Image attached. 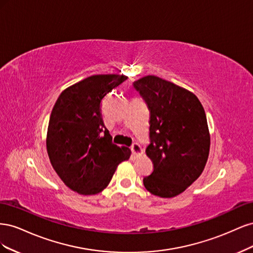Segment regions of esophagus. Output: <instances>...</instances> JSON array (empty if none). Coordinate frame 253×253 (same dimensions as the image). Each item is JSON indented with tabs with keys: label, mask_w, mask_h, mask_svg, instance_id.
<instances>
[{
	"label": "esophagus",
	"mask_w": 253,
	"mask_h": 253,
	"mask_svg": "<svg viewBox=\"0 0 253 253\" xmlns=\"http://www.w3.org/2000/svg\"><path fill=\"white\" fill-rule=\"evenodd\" d=\"M131 150H132V153L133 154L135 155V156H140V155H142V153H143V151H142V149H141V147L140 145L138 144V143H133V145L131 147Z\"/></svg>",
	"instance_id": "34e87169"
}]
</instances>
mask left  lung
Instances as JSON below:
<instances>
[{"label":"left lung","instance_id":"obj_1","mask_svg":"<svg viewBox=\"0 0 253 253\" xmlns=\"http://www.w3.org/2000/svg\"><path fill=\"white\" fill-rule=\"evenodd\" d=\"M150 111V144L145 149L153 172L143 178L150 193L164 198L182 193L200 177L210 150L206 113L190 90L156 76L134 82Z\"/></svg>","mask_w":253,"mask_h":253}]
</instances>
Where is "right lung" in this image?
Masks as SVG:
<instances>
[{
    "instance_id": "1",
    "label": "right lung",
    "mask_w": 253,
    "mask_h": 253,
    "mask_svg": "<svg viewBox=\"0 0 253 253\" xmlns=\"http://www.w3.org/2000/svg\"><path fill=\"white\" fill-rule=\"evenodd\" d=\"M126 76L94 75L60 94L48 122L46 149L50 164L71 190L81 195L100 193L131 150L117 147L104 126L103 98Z\"/></svg>"
}]
</instances>
